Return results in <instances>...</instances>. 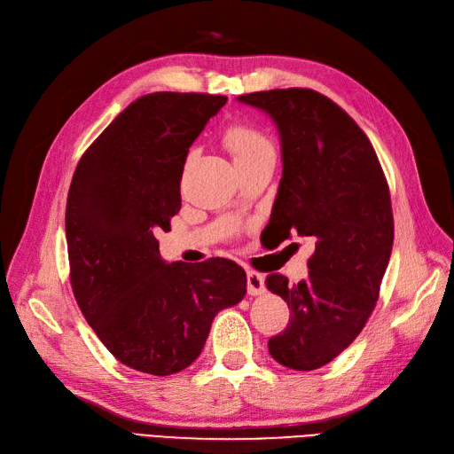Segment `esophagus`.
<instances>
[{
	"mask_svg": "<svg viewBox=\"0 0 454 454\" xmlns=\"http://www.w3.org/2000/svg\"><path fill=\"white\" fill-rule=\"evenodd\" d=\"M246 284L250 295H261L265 292V277L255 270H246Z\"/></svg>",
	"mask_w": 454,
	"mask_h": 454,
	"instance_id": "obj_1",
	"label": "esophagus"
}]
</instances>
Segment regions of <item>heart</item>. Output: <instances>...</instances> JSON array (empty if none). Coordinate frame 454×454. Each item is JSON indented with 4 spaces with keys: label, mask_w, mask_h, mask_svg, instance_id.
I'll use <instances>...</instances> for the list:
<instances>
[{
    "label": "heart",
    "mask_w": 454,
    "mask_h": 454,
    "mask_svg": "<svg viewBox=\"0 0 454 454\" xmlns=\"http://www.w3.org/2000/svg\"><path fill=\"white\" fill-rule=\"evenodd\" d=\"M223 144L229 149L232 159H235L237 167L265 153H274L272 142L259 129L250 125L229 127L223 134Z\"/></svg>",
    "instance_id": "b5f03b06"
}]
</instances>
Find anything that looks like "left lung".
Wrapping results in <instances>:
<instances>
[{
    "label": "left lung",
    "mask_w": 454,
    "mask_h": 454,
    "mask_svg": "<svg viewBox=\"0 0 454 454\" xmlns=\"http://www.w3.org/2000/svg\"><path fill=\"white\" fill-rule=\"evenodd\" d=\"M267 112L282 140V180L270 223L316 239L309 277L290 284L269 274L267 290L292 310L269 339V352L295 371L318 369L360 335L373 312L394 242L387 176L356 121L312 89H274L239 96Z\"/></svg>",
    "instance_id": "left-lung-1"
}]
</instances>
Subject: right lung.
<instances>
[{"label":"right lung","instance_id":"right-lung-1","mask_svg":"<svg viewBox=\"0 0 454 454\" xmlns=\"http://www.w3.org/2000/svg\"><path fill=\"white\" fill-rule=\"evenodd\" d=\"M227 102L202 92H151L119 114L81 157L66 204L77 305L115 358L167 377L193 364L214 316L246 295L235 261L164 263L157 231L182 208L191 144Z\"/></svg>","mask_w":454,"mask_h":454}]
</instances>
